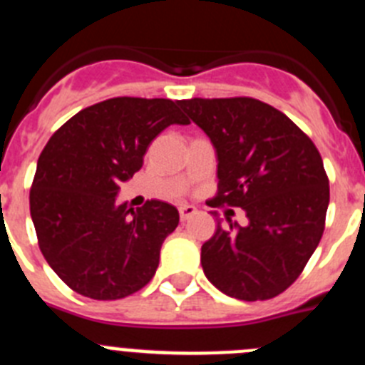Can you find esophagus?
<instances>
[{
	"label": "esophagus",
	"instance_id": "1",
	"mask_svg": "<svg viewBox=\"0 0 365 365\" xmlns=\"http://www.w3.org/2000/svg\"><path fill=\"white\" fill-rule=\"evenodd\" d=\"M195 214H197V208H195V206L182 205V206H180V208H179L180 221H188V219H192Z\"/></svg>",
	"mask_w": 365,
	"mask_h": 365
}]
</instances>
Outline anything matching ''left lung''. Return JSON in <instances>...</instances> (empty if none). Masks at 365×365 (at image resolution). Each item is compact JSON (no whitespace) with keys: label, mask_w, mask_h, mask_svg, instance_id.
<instances>
[{"label":"left lung","mask_w":365,"mask_h":365,"mask_svg":"<svg viewBox=\"0 0 365 365\" xmlns=\"http://www.w3.org/2000/svg\"><path fill=\"white\" fill-rule=\"evenodd\" d=\"M179 106L217 151L210 205L243 208L248 217L247 227L219 222L201 247L205 276L245 302L282 294L324 234L329 177L320 151L287 115L250 96L190 98Z\"/></svg>","instance_id":"obj_1"}]
</instances>
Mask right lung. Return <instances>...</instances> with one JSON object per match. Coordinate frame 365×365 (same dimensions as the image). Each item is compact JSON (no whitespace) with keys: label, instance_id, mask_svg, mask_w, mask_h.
I'll use <instances>...</instances> for the list:
<instances>
[{"label":"right lung","instance_id":"1","mask_svg":"<svg viewBox=\"0 0 365 365\" xmlns=\"http://www.w3.org/2000/svg\"><path fill=\"white\" fill-rule=\"evenodd\" d=\"M172 124H190L179 102L117 96L78 111L45 144L29 193L31 217L45 261L74 292L120 299L155 276L179 212L159 199L133 212L115 197Z\"/></svg>","mask_w":365,"mask_h":365}]
</instances>
